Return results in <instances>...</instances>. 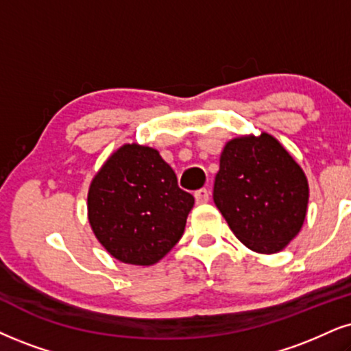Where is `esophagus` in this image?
I'll list each match as a JSON object with an SVG mask.
<instances>
[{"label": "esophagus", "mask_w": 351, "mask_h": 351, "mask_svg": "<svg viewBox=\"0 0 351 351\" xmlns=\"http://www.w3.org/2000/svg\"><path fill=\"white\" fill-rule=\"evenodd\" d=\"M195 200L197 203H206L210 200V192L208 189H200L195 192Z\"/></svg>", "instance_id": "1"}]
</instances>
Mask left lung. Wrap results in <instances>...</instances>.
I'll return each mask as SVG.
<instances>
[{
	"label": "left lung",
	"instance_id": "obj_1",
	"mask_svg": "<svg viewBox=\"0 0 351 351\" xmlns=\"http://www.w3.org/2000/svg\"><path fill=\"white\" fill-rule=\"evenodd\" d=\"M213 200L231 231L254 252H280L298 236L308 211L304 172L268 133L228 141Z\"/></svg>",
	"mask_w": 351,
	"mask_h": 351
}]
</instances>
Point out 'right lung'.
I'll return each mask as SVG.
<instances>
[{
    "instance_id": "add662e5",
    "label": "right lung",
    "mask_w": 351,
    "mask_h": 351,
    "mask_svg": "<svg viewBox=\"0 0 351 351\" xmlns=\"http://www.w3.org/2000/svg\"><path fill=\"white\" fill-rule=\"evenodd\" d=\"M193 203L158 149L132 143L117 149L94 176L88 218L112 257L153 265L182 237Z\"/></svg>"
}]
</instances>
